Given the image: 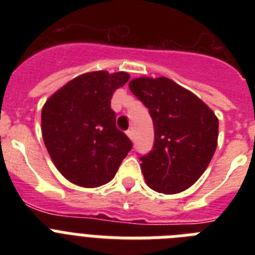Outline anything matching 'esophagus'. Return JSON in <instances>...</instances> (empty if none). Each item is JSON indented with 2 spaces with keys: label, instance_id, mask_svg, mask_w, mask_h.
Wrapping results in <instances>:
<instances>
[{
  "label": "esophagus",
  "instance_id": "esophagus-1",
  "mask_svg": "<svg viewBox=\"0 0 255 255\" xmlns=\"http://www.w3.org/2000/svg\"><path fill=\"white\" fill-rule=\"evenodd\" d=\"M126 135H128V136H129V138L132 140V139H134V130L129 129L128 131H126Z\"/></svg>",
  "mask_w": 255,
  "mask_h": 255
}]
</instances>
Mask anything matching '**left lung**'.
Instances as JSON below:
<instances>
[{
  "label": "left lung",
  "instance_id": "8db88e82",
  "mask_svg": "<svg viewBox=\"0 0 255 255\" xmlns=\"http://www.w3.org/2000/svg\"><path fill=\"white\" fill-rule=\"evenodd\" d=\"M130 91L149 110L154 144L140 157L150 189L176 194L190 188L208 167L217 148L218 119L194 93L168 78H136Z\"/></svg>",
  "mask_w": 255,
  "mask_h": 255
}]
</instances>
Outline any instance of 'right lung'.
I'll list each match as a JSON object with an SVG mask.
<instances>
[{"label":"right lung","mask_w":255,"mask_h":255,"mask_svg":"<svg viewBox=\"0 0 255 255\" xmlns=\"http://www.w3.org/2000/svg\"><path fill=\"white\" fill-rule=\"evenodd\" d=\"M128 73L93 71L65 84L42 110V135L52 161L65 179L83 188L111 181L132 144L116 128L112 94Z\"/></svg>","instance_id":"1"}]
</instances>
